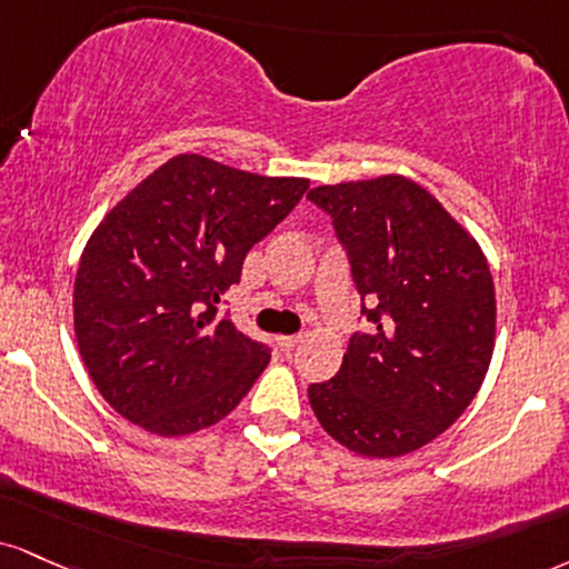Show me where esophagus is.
I'll return each instance as SVG.
<instances>
[{"label": "esophagus", "instance_id": "esophagus-1", "mask_svg": "<svg viewBox=\"0 0 569 569\" xmlns=\"http://www.w3.org/2000/svg\"><path fill=\"white\" fill-rule=\"evenodd\" d=\"M278 345H280V350H293V347H299L302 345V333H293V337H278Z\"/></svg>", "mask_w": 569, "mask_h": 569}]
</instances>
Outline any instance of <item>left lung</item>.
<instances>
[{"label":"left lung","instance_id":"left-lung-1","mask_svg":"<svg viewBox=\"0 0 569 569\" xmlns=\"http://www.w3.org/2000/svg\"><path fill=\"white\" fill-rule=\"evenodd\" d=\"M350 254L371 333L307 389L320 427L352 453L397 458L432 442L480 392L496 347V286L480 243L402 174L318 184Z\"/></svg>","mask_w":569,"mask_h":569}]
</instances>
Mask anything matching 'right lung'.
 <instances>
[{
  "mask_svg": "<svg viewBox=\"0 0 569 569\" xmlns=\"http://www.w3.org/2000/svg\"><path fill=\"white\" fill-rule=\"evenodd\" d=\"M310 188L180 153L102 217L73 280L79 355L108 406L150 435L222 421L270 362L219 297Z\"/></svg>",
  "mask_w": 569,
  "mask_h": 569,
  "instance_id": "obj_1",
  "label": "right lung"
}]
</instances>
